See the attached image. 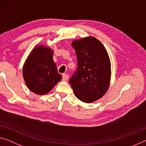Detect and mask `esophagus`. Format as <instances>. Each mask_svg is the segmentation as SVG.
Wrapping results in <instances>:
<instances>
[{"label":"esophagus","instance_id":"obj_1","mask_svg":"<svg viewBox=\"0 0 146 146\" xmlns=\"http://www.w3.org/2000/svg\"><path fill=\"white\" fill-rule=\"evenodd\" d=\"M68 77H69V76L68 75H66V74H65V73L62 74V80H64V81L67 80L68 79Z\"/></svg>","mask_w":146,"mask_h":146}]
</instances>
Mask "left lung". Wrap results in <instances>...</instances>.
<instances>
[{
    "mask_svg": "<svg viewBox=\"0 0 146 146\" xmlns=\"http://www.w3.org/2000/svg\"><path fill=\"white\" fill-rule=\"evenodd\" d=\"M71 45L77 56L78 69L69 82L76 98L85 103L93 102L102 98L110 87V56L102 42L94 36L74 40Z\"/></svg>",
    "mask_w": 146,
    "mask_h": 146,
    "instance_id": "obj_1",
    "label": "left lung"
}]
</instances>
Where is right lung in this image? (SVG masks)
Returning a JSON list of instances; mask_svg holds the SVG:
<instances>
[{"label": "right lung", "instance_id": "add662e5", "mask_svg": "<svg viewBox=\"0 0 146 146\" xmlns=\"http://www.w3.org/2000/svg\"><path fill=\"white\" fill-rule=\"evenodd\" d=\"M54 51L43 44L34 47L23 66V75L29 90L38 95L50 92L62 79L53 61Z\"/></svg>", "mask_w": 146, "mask_h": 146}]
</instances>
